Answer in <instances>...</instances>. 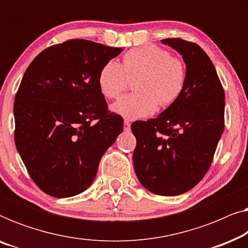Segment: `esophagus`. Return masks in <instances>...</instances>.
I'll return each mask as SVG.
<instances>
[{"label": "esophagus", "mask_w": 248, "mask_h": 248, "mask_svg": "<svg viewBox=\"0 0 248 248\" xmlns=\"http://www.w3.org/2000/svg\"><path fill=\"white\" fill-rule=\"evenodd\" d=\"M131 123L128 121H124V131H130Z\"/></svg>", "instance_id": "34e87169"}]
</instances>
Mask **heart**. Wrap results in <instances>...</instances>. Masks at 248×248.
I'll list each match as a JSON object with an SVG mask.
<instances>
[{
    "mask_svg": "<svg viewBox=\"0 0 248 248\" xmlns=\"http://www.w3.org/2000/svg\"><path fill=\"white\" fill-rule=\"evenodd\" d=\"M186 66L179 57L155 45L132 48L124 54L122 64L108 61L98 74V87L108 99H114L128 89L135 80L134 90L113 104L111 109L126 120L150 116L176 103L186 84Z\"/></svg>",
    "mask_w": 248,
    "mask_h": 248,
    "instance_id": "b5f03b06",
    "label": "heart"
}]
</instances>
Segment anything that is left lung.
Wrapping results in <instances>:
<instances>
[{"label":"left lung","instance_id":"1","mask_svg":"<svg viewBox=\"0 0 248 248\" xmlns=\"http://www.w3.org/2000/svg\"><path fill=\"white\" fill-rule=\"evenodd\" d=\"M181 53L186 84L177 101L157 118L138 121L135 174L145 188L162 196L183 194L209 170L225 130V91L215 65L198 44L182 38L162 39Z\"/></svg>","mask_w":248,"mask_h":248}]
</instances>
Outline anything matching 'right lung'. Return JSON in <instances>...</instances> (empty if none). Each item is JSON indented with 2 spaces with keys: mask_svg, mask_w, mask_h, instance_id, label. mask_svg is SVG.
I'll use <instances>...</instances> for the list:
<instances>
[{
  "mask_svg": "<svg viewBox=\"0 0 248 248\" xmlns=\"http://www.w3.org/2000/svg\"><path fill=\"white\" fill-rule=\"evenodd\" d=\"M122 48L70 39L44 49L15 99L16 147L36 185L54 198L89 187L103 155L123 131L98 87L104 64Z\"/></svg>",
  "mask_w": 248,
  "mask_h": 248,
  "instance_id": "obj_1",
  "label": "right lung"
}]
</instances>
